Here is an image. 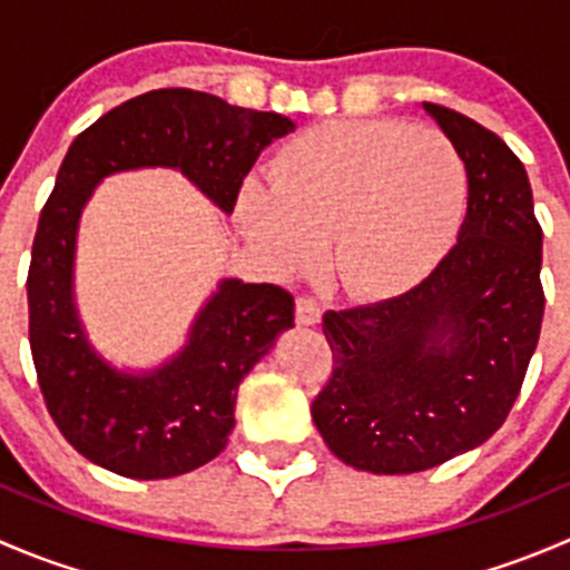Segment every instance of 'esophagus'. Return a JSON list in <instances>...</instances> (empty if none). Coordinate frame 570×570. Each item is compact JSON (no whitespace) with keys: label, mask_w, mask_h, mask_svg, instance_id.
I'll return each mask as SVG.
<instances>
[{"label":"esophagus","mask_w":570,"mask_h":570,"mask_svg":"<svg viewBox=\"0 0 570 570\" xmlns=\"http://www.w3.org/2000/svg\"><path fill=\"white\" fill-rule=\"evenodd\" d=\"M295 317H297V325H317L322 320L320 303L314 301V297H297Z\"/></svg>","instance_id":"obj_1"}]
</instances>
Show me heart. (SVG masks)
I'll return each mask as SVG.
<instances>
[{
    "instance_id": "heart-1",
    "label": "heart",
    "mask_w": 570,
    "mask_h": 570,
    "mask_svg": "<svg viewBox=\"0 0 570 570\" xmlns=\"http://www.w3.org/2000/svg\"><path fill=\"white\" fill-rule=\"evenodd\" d=\"M469 174L446 137L402 120H331L278 148L269 181L239 189L237 223L275 273L317 262L344 292L386 301L422 284L455 243Z\"/></svg>"
}]
</instances>
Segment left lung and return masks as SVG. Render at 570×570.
Here are the masks:
<instances>
[{
    "label": "left lung",
    "instance_id": "left-lung-1",
    "mask_svg": "<svg viewBox=\"0 0 570 570\" xmlns=\"http://www.w3.org/2000/svg\"><path fill=\"white\" fill-rule=\"evenodd\" d=\"M469 174L458 245L419 286L327 312L333 375L312 402L327 450L372 474H413L474 450L508 419L543 322L524 165L493 131L424 101Z\"/></svg>",
    "mask_w": 570,
    "mask_h": 570
}]
</instances>
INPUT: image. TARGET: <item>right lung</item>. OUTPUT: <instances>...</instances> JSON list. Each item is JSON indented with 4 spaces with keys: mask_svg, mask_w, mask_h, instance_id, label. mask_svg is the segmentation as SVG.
Returning <instances> with one entry per match:
<instances>
[{
    "mask_svg": "<svg viewBox=\"0 0 570 570\" xmlns=\"http://www.w3.org/2000/svg\"><path fill=\"white\" fill-rule=\"evenodd\" d=\"M292 129L286 115L163 88L109 109L71 142L40 212L27 303L46 407L90 463L131 480H168L209 463L228 444L243 377L295 327L289 292L223 278L174 358L146 372L109 364L73 297L79 217L94 189L112 174L174 168L232 215L262 148Z\"/></svg>",
    "mask_w": 570,
    "mask_h": 570,
    "instance_id": "1",
    "label": "right lung"
}]
</instances>
